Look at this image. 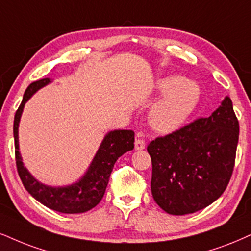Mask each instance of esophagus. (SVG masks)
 Listing matches in <instances>:
<instances>
[{"instance_id": "obj_1", "label": "esophagus", "mask_w": 251, "mask_h": 251, "mask_svg": "<svg viewBox=\"0 0 251 251\" xmlns=\"http://www.w3.org/2000/svg\"><path fill=\"white\" fill-rule=\"evenodd\" d=\"M145 148V142L142 138H136L135 141V149L136 150H143Z\"/></svg>"}]
</instances>
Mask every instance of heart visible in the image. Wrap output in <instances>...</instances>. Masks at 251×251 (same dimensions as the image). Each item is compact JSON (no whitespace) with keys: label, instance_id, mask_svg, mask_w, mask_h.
Instances as JSON below:
<instances>
[{"label":"heart","instance_id":"obj_1","mask_svg":"<svg viewBox=\"0 0 251 251\" xmlns=\"http://www.w3.org/2000/svg\"><path fill=\"white\" fill-rule=\"evenodd\" d=\"M156 93L163 98L151 108L148 120L152 130L158 134L178 130L194 113L201 99L199 85L180 75L159 79Z\"/></svg>","mask_w":251,"mask_h":251}]
</instances>
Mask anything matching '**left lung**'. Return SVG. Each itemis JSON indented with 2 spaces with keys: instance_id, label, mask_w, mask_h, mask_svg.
<instances>
[{
  "instance_id": "8db88e82",
  "label": "left lung",
  "mask_w": 251,
  "mask_h": 251,
  "mask_svg": "<svg viewBox=\"0 0 251 251\" xmlns=\"http://www.w3.org/2000/svg\"><path fill=\"white\" fill-rule=\"evenodd\" d=\"M239 130L226 97L211 116L151 142V193L157 205L169 214L185 215L220 198L233 173Z\"/></svg>"
}]
</instances>
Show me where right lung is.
Instances as JSON below:
<instances>
[{"label":"right lung","instance_id":"obj_1","mask_svg":"<svg viewBox=\"0 0 251 251\" xmlns=\"http://www.w3.org/2000/svg\"><path fill=\"white\" fill-rule=\"evenodd\" d=\"M50 82V78H45L30 83L15 115L14 137L17 171L25 190L40 203L59 213L79 214L94 208L103 198L114 164L123 153L134 149L135 134L131 130L121 129L108 132L102 140L87 171L73 184L66 186H49L37 180L23 164L18 143V126L27 100Z\"/></svg>","mask_w":251,"mask_h":251}]
</instances>
